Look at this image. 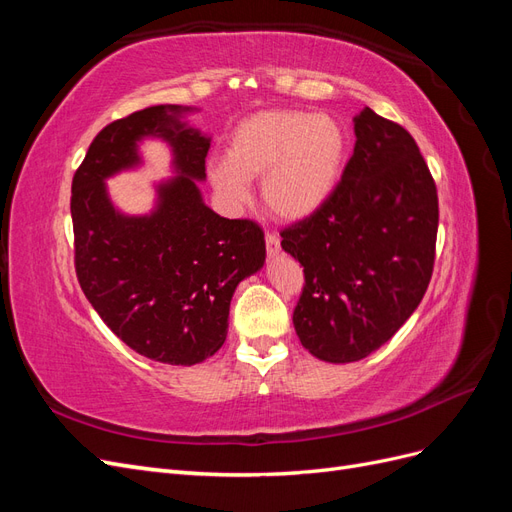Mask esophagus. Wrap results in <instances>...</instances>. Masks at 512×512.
<instances>
[{"label":"esophagus","mask_w":512,"mask_h":512,"mask_svg":"<svg viewBox=\"0 0 512 512\" xmlns=\"http://www.w3.org/2000/svg\"><path fill=\"white\" fill-rule=\"evenodd\" d=\"M265 243H267V254H269V258H275L277 254H280L282 245H280V239H277L275 235H267Z\"/></svg>","instance_id":"obj_1"}]
</instances>
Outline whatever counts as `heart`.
Wrapping results in <instances>:
<instances>
[{
	"label": "heart",
	"mask_w": 512,
	"mask_h": 512,
	"mask_svg": "<svg viewBox=\"0 0 512 512\" xmlns=\"http://www.w3.org/2000/svg\"><path fill=\"white\" fill-rule=\"evenodd\" d=\"M342 123L305 111H265L230 132L224 160L209 162L207 179L228 211L250 200V181L275 218L303 222L335 194L346 166Z\"/></svg>",
	"instance_id": "1"
}]
</instances>
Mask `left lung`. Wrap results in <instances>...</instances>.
I'll use <instances>...</instances> for the list:
<instances>
[{
  "instance_id": "left-lung-1",
  "label": "left lung",
  "mask_w": 512,
  "mask_h": 512,
  "mask_svg": "<svg viewBox=\"0 0 512 512\" xmlns=\"http://www.w3.org/2000/svg\"><path fill=\"white\" fill-rule=\"evenodd\" d=\"M352 123L335 194L282 232L305 273L294 331L327 363L361 361L389 342L421 303L436 256V183L414 138L369 106Z\"/></svg>"
}]
</instances>
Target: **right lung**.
<instances>
[{
	"label": "right lung",
	"instance_id": "obj_1",
	"mask_svg": "<svg viewBox=\"0 0 512 512\" xmlns=\"http://www.w3.org/2000/svg\"><path fill=\"white\" fill-rule=\"evenodd\" d=\"M196 106L158 104L113 121L89 145L72 181L79 284L123 344L151 361L190 367L218 352L237 286L265 267V235L250 220L207 207L211 136L188 121ZM160 140L171 172L154 184V207L130 216L105 181L144 165L142 145Z\"/></svg>",
	"mask_w": 512,
	"mask_h": 512
}]
</instances>
